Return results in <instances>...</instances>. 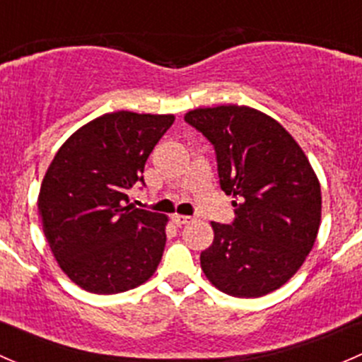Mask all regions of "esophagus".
<instances>
[{
  "label": "esophagus",
  "mask_w": 362,
  "mask_h": 362,
  "mask_svg": "<svg viewBox=\"0 0 362 362\" xmlns=\"http://www.w3.org/2000/svg\"><path fill=\"white\" fill-rule=\"evenodd\" d=\"M192 221V217H187V215H178L175 214L173 215V222L177 226H184V224H189V222Z\"/></svg>",
  "instance_id": "obj_1"
}]
</instances>
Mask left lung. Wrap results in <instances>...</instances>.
Masks as SVG:
<instances>
[{"mask_svg":"<svg viewBox=\"0 0 362 362\" xmlns=\"http://www.w3.org/2000/svg\"><path fill=\"white\" fill-rule=\"evenodd\" d=\"M185 122L215 151L221 189L235 202L231 224L211 222L202 269L222 293L259 298L303 264L320 224V185L296 140L272 117L238 105L198 108Z\"/></svg>","mask_w":362,"mask_h":362,"instance_id":"left-lung-1","label":"left lung"}]
</instances>
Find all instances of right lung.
<instances>
[{
  "instance_id": "obj_1",
  "label": "right lung",
  "mask_w": 362,
  "mask_h": 362,
  "mask_svg": "<svg viewBox=\"0 0 362 362\" xmlns=\"http://www.w3.org/2000/svg\"><path fill=\"white\" fill-rule=\"evenodd\" d=\"M173 115L113 112L80 127L57 151L38 210L61 269L82 289L117 294L147 282L163 257L166 218L127 204Z\"/></svg>"
}]
</instances>
